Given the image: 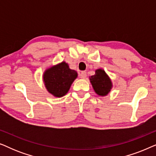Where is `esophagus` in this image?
I'll list each match as a JSON object with an SVG mask.
<instances>
[{
  "label": "esophagus",
  "mask_w": 156,
  "mask_h": 156,
  "mask_svg": "<svg viewBox=\"0 0 156 156\" xmlns=\"http://www.w3.org/2000/svg\"><path fill=\"white\" fill-rule=\"evenodd\" d=\"M80 77L81 79H85V78H86L87 77V72H84V71L81 72V73L80 74Z\"/></svg>",
  "instance_id": "esophagus-1"
}]
</instances>
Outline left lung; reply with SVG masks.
I'll return each instance as SVG.
<instances>
[{
  "label": "left lung",
  "instance_id": "1",
  "mask_svg": "<svg viewBox=\"0 0 156 156\" xmlns=\"http://www.w3.org/2000/svg\"><path fill=\"white\" fill-rule=\"evenodd\" d=\"M90 82L95 92L100 96H106L112 89V82L102 69H97L95 75L91 76Z\"/></svg>",
  "mask_w": 156,
  "mask_h": 156
}]
</instances>
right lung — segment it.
<instances>
[{"label": "right lung", "instance_id": "add662e5", "mask_svg": "<svg viewBox=\"0 0 156 156\" xmlns=\"http://www.w3.org/2000/svg\"><path fill=\"white\" fill-rule=\"evenodd\" d=\"M76 76L75 70L70 69L67 63L62 62L46 70L43 79L49 92L55 97H62L68 92Z\"/></svg>", "mask_w": 156, "mask_h": 156}]
</instances>
